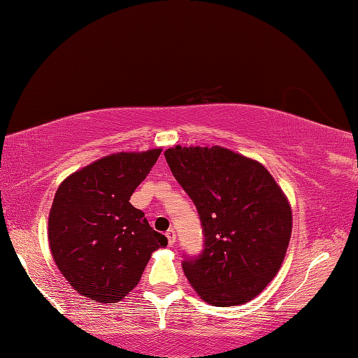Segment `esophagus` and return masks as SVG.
<instances>
[{"mask_svg":"<svg viewBox=\"0 0 358 358\" xmlns=\"http://www.w3.org/2000/svg\"><path fill=\"white\" fill-rule=\"evenodd\" d=\"M166 237L169 240V245H173L175 241H177V234H175L173 229H169L166 232Z\"/></svg>","mask_w":358,"mask_h":358,"instance_id":"esophagus-1","label":"esophagus"}]
</instances>
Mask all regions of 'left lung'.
I'll return each instance as SVG.
<instances>
[{
  "label": "left lung",
  "mask_w": 358,
  "mask_h": 358,
  "mask_svg": "<svg viewBox=\"0 0 358 358\" xmlns=\"http://www.w3.org/2000/svg\"><path fill=\"white\" fill-rule=\"evenodd\" d=\"M164 156L202 222V254L181 264L187 281L213 306L252 300L286 256L292 234L286 194L260 162L217 145H177Z\"/></svg>",
  "instance_id": "1"
}]
</instances>
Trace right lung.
Instances as JSON below:
<instances>
[{"instance_id":"obj_1","label":"right lung","mask_w":358,"mask_h":358,"mask_svg":"<svg viewBox=\"0 0 358 358\" xmlns=\"http://www.w3.org/2000/svg\"><path fill=\"white\" fill-rule=\"evenodd\" d=\"M161 148L115 153L66 178L48 215V245L62 275L78 294L99 303L124 299L151 252L167 246L129 199Z\"/></svg>"}]
</instances>
